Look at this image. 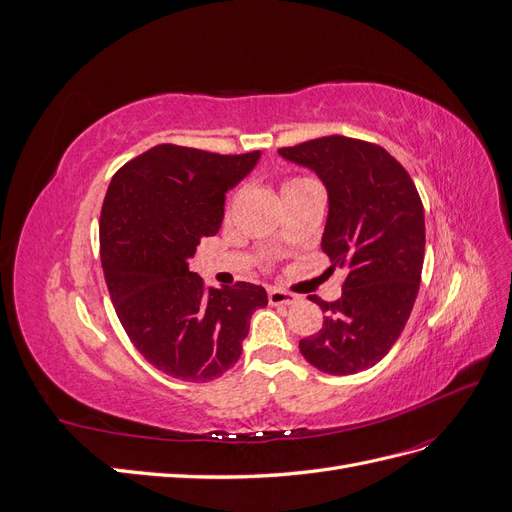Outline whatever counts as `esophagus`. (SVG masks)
Returning a JSON list of instances; mask_svg holds the SVG:
<instances>
[{
  "instance_id": "esophagus-1",
  "label": "esophagus",
  "mask_w": 512,
  "mask_h": 512,
  "mask_svg": "<svg viewBox=\"0 0 512 512\" xmlns=\"http://www.w3.org/2000/svg\"><path fill=\"white\" fill-rule=\"evenodd\" d=\"M297 301H299V297H297V294H292V292H286V290H280V288L269 290V303L271 305H292Z\"/></svg>"
}]
</instances>
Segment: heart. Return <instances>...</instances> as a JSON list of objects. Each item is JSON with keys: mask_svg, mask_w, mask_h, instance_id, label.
<instances>
[{"mask_svg": "<svg viewBox=\"0 0 512 512\" xmlns=\"http://www.w3.org/2000/svg\"><path fill=\"white\" fill-rule=\"evenodd\" d=\"M303 181H307V179H292V181H288L284 188H288V185H294V183H303Z\"/></svg>", "mask_w": 512, "mask_h": 512, "instance_id": "1", "label": "heart"}]
</instances>
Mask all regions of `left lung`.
<instances>
[{
	"label": "left lung",
	"mask_w": 512,
	"mask_h": 512,
	"mask_svg": "<svg viewBox=\"0 0 512 512\" xmlns=\"http://www.w3.org/2000/svg\"><path fill=\"white\" fill-rule=\"evenodd\" d=\"M280 156L314 170L327 188L322 252L346 269L342 297H312L327 316L299 350L324 374H359L393 348L414 307L425 258L421 196L406 168L374 143L333 134L282 147Z\"/></svg>",
	"instance_id": "8db88e82"
}]
</instances>
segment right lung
Returning <instances> with one entry per match:
<instances>
[{
  "instance_id": "1",
  "label": "right lung",
  "mask_w": 512,
  "mask_h": 512,
  "mask_svg": "<svg viewBox=\"0 0 512 512\" xmlns=\"http://www.w3.org/2000/svg\"><path fill=\"white\" fill-rule=\"evenodd\" d=\"M260 151L220 156L156 145L121 166L100 213V258L121 327L145 359L185 382H209L239 361L267 290L205 288L190 271L198 243L224 220L226 192Z\"/></svg>"
}]
</instances>
